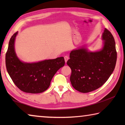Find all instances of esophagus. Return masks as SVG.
Returning a JSON list of instances; mask_svg holds the SVG:
<instances>
[{"instance_id":"1","label":"esophagus","mask_w":125,"mask_h":125,"mask_svg":"<svg viewBox=\"0 0 125 125\" xmlns=\"http://www.w3.org/2000/svg\"><path fill=\"white\" fill-rule=\"evenodd\" d=\"M64 61H65V63H67V61L68 60V59H69V57L68 56H65L64 57Z\"/></svg>"}]
</instances>
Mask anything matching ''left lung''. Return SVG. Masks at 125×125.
Instances as JSON below:
<instances>
[{
	"mask_svg": "<svg viewBox=\"0 0 125 125\" xmlns=\"http://www.w3.org/2000/svg\"><path fill=\"white\" fill-rule=\"evenodd\" d=\"M103 47L100 51H89L85 46L72 51L67 64L72 70V85L79 92H92L102 86L115 69L117 52L113 35L105 29Z\"/></svg>",
	"mask_w": 125,
	"mask_h": 125,
	"instance_id": "obj_1",
	"label": "left lung"
}]
</instances>
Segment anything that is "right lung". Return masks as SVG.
I'll return each mask as SVG.
<instances>
[{
    "instance_id": "right-lung-1",
    "label": "right lung",
    "mask_w": 125,
    "mask_h": 125,
    "mask_svg": "<svg viewBox=\"0 0 125 125\" xmlns=\"http://www.w3.org/2000/svg\"><path fill=\"white\" fill-rule=\"evenodd\" d=\"M18 32L10 39L5 56L6 67L10 78L19 89L36 94L45 92L59 69L65 64L63 57L35 63L21 61L15 51L14 43Z\"/></svg>"
}]
</instances>
